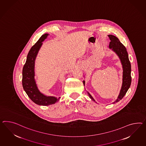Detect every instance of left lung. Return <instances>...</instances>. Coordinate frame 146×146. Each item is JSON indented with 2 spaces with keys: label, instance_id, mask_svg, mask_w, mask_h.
I'll use <instances>...</instances> for the list:
<instances>
[{
  "label": "left lung",
  "instance_id": "left-lung-1",
  "mask_svg": "<svg viewBox=\"0 0 146 146\" xmlns=\"http://www.w3.org/2000/svg\"><path fill=\"white\" fill-rule=\"evenodd\" d=\"M108 36L111 40L109 47L110 48H112L113 50L119 56L123 69L122 86L118 98L115 101L117 102L122 99L131 85V64L129 59L127 49L124 45L119 41V38L112 35H108ZM83 84L85 85V81H83ZM88 95L93 101H95L89 93H88ZM115 102H114V103Z\"/></svg>",
  "mask_w": 146,
  "mask_h": 146
}]
</instances>
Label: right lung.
Wrapping results in <instances>:
<instances>
[{
    "mask_svg": "<svg viewBox=\"0 0 146 146\" xmlns=\"http://www.w3.org/2000/svg\"><path fill=\"white\" fill-rule=\"evenodd\" d=\"M48 35V34H45L42 35L37 42L30 49L22 72L23 87L27 95L34 103L43 106L53 104L58 102L60 98V97L56 98L52 96H46L41 93L38 90L34 80V61L42 44V42L45 40Z\"/></svg>",
    "mask_w": 146,
    "mask_h": 146,
    "instance_id": "add662e5",
    "label": "right lung"
}]
</instances>
